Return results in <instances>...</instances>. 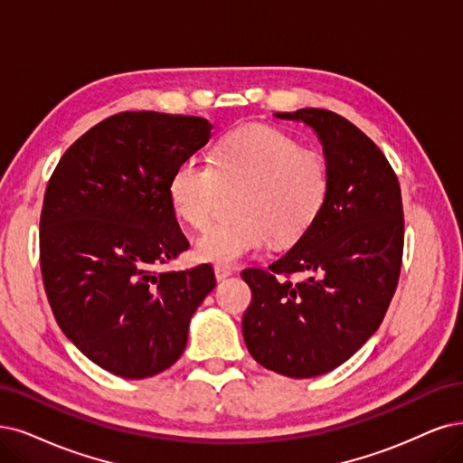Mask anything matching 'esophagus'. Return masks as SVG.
<instances>
[{"label":"esophagus","instance_id":"1","mask_svg":"<svg viewBox=\"0 0 463 463\" xmlns=\"http://www.w3.org/2000/svg\"><path fill=\"white\" fill-rule=\"evenodd\" d=\"M231 275H232V269H231V267H221V265L215 267V279H217L219 282L229 279Z\"/></svg>","mask_w":463,"mask_h":463}]
</instances>
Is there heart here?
<instances>
[{
    "label": "heart",
    "instance_id": "obj_1",
    "mask_svg": "<svg viewBox=\"0 0 463 463\" xmlns=\"http://www.w3.org/2000/svg\"><path fill=\"white\" fill-rule=\"evenodd\" d=\"M221 188H244L236 202L238 221L210 229L194 246V258L234 265L275 241L292 244L313 227L330 193L326 158L299 146L294 137L269 126H242L213 148L212 164L184 158L171 174L169 202L196 231L213 219Z\"/></svg>",
    "mask_w": 463,
    "mask_h": 463
}]
</instances>
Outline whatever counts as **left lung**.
<instances>
[{
    "label": "left lung",
    "mask_w": 463,
    "mask_h": 463,
    "mask_svg": "<svg viewBox=\"0 0 463 463\" xmlns=\"http://www.w3.org/2000/svg\"><path fill=\"white\" fill-rule=\"evenodd\" d=\"M275 116L317 133L330 193L292 250L269 269L242 270L251 289L242 334L261 366L301 380L344 364L380 328L401 275L402 198L383 152L344 116L322 109Z\"/></svg>",
    "instance_id": "8db88e82"
}]
</instances>
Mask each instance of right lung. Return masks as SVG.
Listing matches in <instances>:
<instances>
[{"mask_svg":"<svg viewBox=\"0 0 463 463\" xmlns=\"http://www.w3.org/2000/svg\"><path fill=\"white\" fill-rule=\"evenodd\" d=\"M212 128L198 116L119 112L62 154L45 188L40 263L49 305L64 335L119 378L174 364L215 288L210 265L154 270L188 250L167 186Z\"/></svg>","mask_w":463,"mask_h":463,"instance_id":"right-lung-1","label":"right lung"}]
</instances>
